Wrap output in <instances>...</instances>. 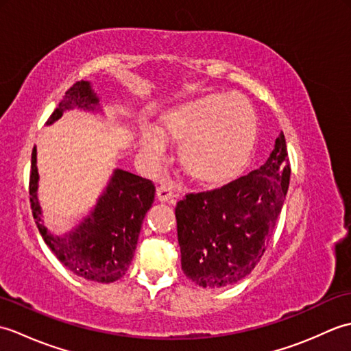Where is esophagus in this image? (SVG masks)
Returning a JSON list of instances; mask_svg holds the SVG:
<instances>
[{
  "label": "esophagus",
  "instance_id": "1",
  "mask_svg": "<svg viewBox=\"0 0 351 351\" xmlns=\"http://www.w3.org/2000/svg\"><path fill=\"white\" fill-rule=\"evenodd\" d=\"M175 196V191L171 185H160L158 189H156V197H158L160 202H170L171 199Z\"/></svg>",
  "mask_w": 351,
  "mask_h": 351
}]
</instances>
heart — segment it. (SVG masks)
Instances as JSON below:
<instances>
[{
  "instance_id": "heart-1",
  "label": "heart",
  "mask_w": 351,
  "mask_h": 351,
  "mask_svg": "<svg viewBox=\"0 0 351 351\" xmlns=\"http://www.w3.org/2000/svg\"><path fill=\"white\" fill-rule=\"evenodd\" d=\"M166 140L180 143L178 162L193 182L220 187L235 180L252 158L258 117L241 95H200L164 111L155 130L141 131L138 151L155 160Z\"/></svg>"
}]
</instances>
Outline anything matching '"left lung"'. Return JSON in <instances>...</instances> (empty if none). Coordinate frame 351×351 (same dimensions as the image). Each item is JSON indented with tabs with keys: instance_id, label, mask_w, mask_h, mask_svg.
Masks as SVG:
<instances>
[{
	"instance_id": "8db88e82",
	"label": "left lung",
	"mask_w": 351,
	"mask_h": 351,
	"mask_svg": "<svg viewBox=\"0 0 351 351\" xmlns=\"http://www.w3.org/2000/svg\"><path fill=\"white\" fill-rule=\"evenodd\" d=\"M291 167L280 132L267 161L221 189L187 195L175 208L181 265L204 288H221L250 274L274 234Z\"/></svg>"
}]
</instances>
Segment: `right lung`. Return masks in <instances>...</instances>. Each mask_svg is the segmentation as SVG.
<instances>
[{"instance_id":"add662e5","label":"right lung","mask_w":351,"mask_h":351,"mask_svg":"<svg viewBox=\"0 0 351 351\" xmlns=\"http://www.w3.org/2000/svg\"><path fill=\"white\" fill-rule=\"evenodd\" d=\"M80 110L102 114L99 96L90 81H78L66 92L47 125H52L64 111ZM29 202L37 229L52 253L73 274L87 280L111 283L125 276L136 252L141 225L154 204V184L122 169H114L95 206L77 226L56 234L45 225L39 202L37 149L32 154Z\"/></svg>"}]
</instances>
